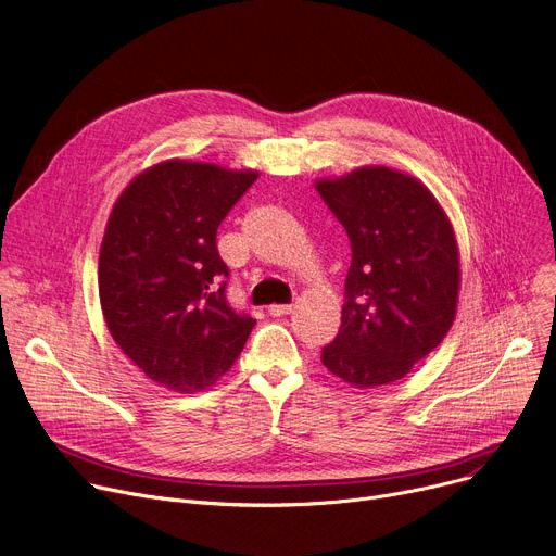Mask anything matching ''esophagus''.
<instances>
[{
    "label": "esophagus",
    "mask_w": 556,
    "mask_h": 556,
    "mask_svg": "<svg viewBox=\"0 0 556 556\" xmlns=\"http://www.w3.org/2000/svg\"><path fill=\"white\" fill-rule=\"evenodd\" d=\"M292 309H294L292 305H269L271 316H282V314H289Z\"/></svg>",
    "instance_id": "34e87169"
}]
</instances>
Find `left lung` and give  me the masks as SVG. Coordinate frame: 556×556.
Instances as JSON below:
<instances>
[{
  "instance_id": "left-lung-1",
  "label": "left lung",
  "mask_w": 556,
  "mask_h": 556,
  "mask_svg": "<svg viewBox=\"0 0 556 556\" xmlns=\"http://www.w3.org/2000/svg\"><path fill=\"white\" fill-rule=\"evenodd\" d=\"M314 188L353 251L341 328L321 362L357 389L403 380L455 321L462 271L453 222L418 178L384 165L319 178Z\"/></svg>"
}]
</instances>
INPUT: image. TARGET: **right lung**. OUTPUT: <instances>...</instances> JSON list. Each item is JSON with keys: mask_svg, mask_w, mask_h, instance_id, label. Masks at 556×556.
<instances>
[{"mask_svg": "<svg viewBox=\"0 0 556 556\" xmlns=\"http://www.w3.org/2000/svg\"><path fill=\"white\" fill-rule=\"evenodd\" d=\"M257 176L172 157L138 174L111 210L99 253L101 312L155 384L203 391L244 349L255 321L226 301L217 228Z\"/></svg>", "mask_w": 556, "mask_h": 556, "instance_id": "1", "label": "right lung"}]
</instances>
